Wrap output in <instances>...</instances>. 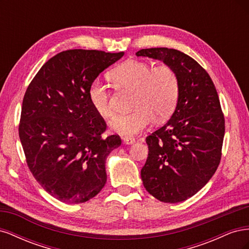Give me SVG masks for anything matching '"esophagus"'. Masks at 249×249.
Segmentation results:
<instances>
[{
  "instance_id": "34e87169",
  "label": "esophagus",
  "mask_w": 249,
  "mask_h": 249,
  "mask_svg": "<svg viewBox=\"0 0 249 249\" xmlns=\"http://www.w3.org/2000/svg\"><path fill=\"white\" fill-rule=\"evenodd\" d=\"M123 141H124V144H133V143H135V138H133V137H124Z\"/></svg>"
}]
</instances>
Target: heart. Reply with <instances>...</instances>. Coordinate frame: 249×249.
Masks as SVG:
<instances>
[{
	"instance_id": "1",
	"label": "heart",
	"mask_w": 249,
	"mask_h": 249,
	"mask_svg": "<svg viewBox=\"0 0 249 249\" xmlns=\"http://www.w3.org/2000/svg\"><path fill=\"white\" fill-rule=\"evenodd\" d=\"M110 79L122 88L134 91L133 109L136 111L113 118L110 130L122 136H133L158 120L168 118L175 111L179 82L171 66L160 64L153 67L147 62L130 60L118 65L110 73ZM88 97L94 111L100 116H112L109 91L100 81H93L88 89Z\"/></svg>"
}]
</instances>
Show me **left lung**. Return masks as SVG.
<instances>
[{
  "label": "left lung",
  "instance_id": "1",
  "mask_svg": "<svg viewBox=\"0 0 249 249\" xmlns=\"http://www.w3.org/2000/svg\"><path fill=\"white\" fill-rule=\"evenodd\" d=\"M136 55L171 66L179 82L175 112L146 137L148 157L141 169L143 186L160 201H184L209 182L219 165L224 137L219 97L209 73L184 53L153 48L140 50Z\"/></svg>",
  "mask_w": 249,
  "mask_h": 249
}]
</instances>
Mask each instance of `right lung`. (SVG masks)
Returning a JSON list of instances; mask_svg holds the SVG:
<instances>
[{
  "label": "right lung",
  "mask_w": 249,
  "mask_h": 249,
  "mask_svg": "<svg viewBox=\"0 0 249 249\" xmlns=\"http://www.w3.org/2000/svg\"><path fill=\"white\" fill-rule=\"evenodd\" d=\"M124 52H61L42 65L22 100L19 139L30 171L49 194L65 203L94 197L107 182L106 160L122 144L102 138L106 123L88 89Z\"/></svg>",
  "instance_id": "1"
}]
</instances>
